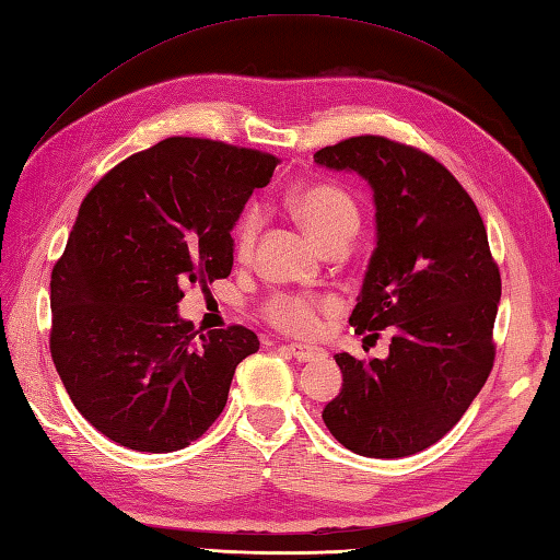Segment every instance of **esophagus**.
Segmentation results:
<instances>
[{
  "label": "esophagus",
  "mask_w": 560,
  "mask_h": 560,
  "mask_svg": "<svg viewBox=\"0 0 560 560\" xmlns=\"http://www.w3.org/2000/svg\"><path fill=\"white\" fill-rule=\"evenodd\" d=\"M284 350H288L296 362H316V359L326 357V352L320 350V347H312V345H302V342H292V345H284Z\"/></svg>",
  "instance_id": "34e87169"
}]
</instances>
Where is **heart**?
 Masks as SVG:
<instances>
[{
    "label": "heart",
    "instance_id": "b5f03b06",
    "mask_svg": "<svg viewBox=\"0 0 560 560\" xmlns=\"http://www.w3.org/2000/svg\"><path fill=\"white\" fill-rule=\"evenodd\" d=\"M290 213L318 246L330 248L347 244L359 230V208L352 196L332 184H308L290 196ZM258 234V210L242 213L232 232L234 256L248 258ZM330 308L328 300L304 294H276L266 304L264 314L272 326L292 335H312L318 328V314Z\"/></svg>",
    "mask_w": 560,
    "mask_h": 560
}]
</instances>
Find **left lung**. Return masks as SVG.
<instances>
[{
	"instance_id": "8db88e82",
	"label": "left lung",
	"mask_w": 560,
	"mask_h": 560,
	"mask_svg": "<svg viewBox=\"0 0 560 560\" xmlns=\"http://www.w3.org/2000/svg\"><path fill=\"white\" fill-rule=\"evenodd\" d=\"M314 163L357 172L374 191L376 248L350 323L366 338L390 328L385 359L335 354L342 388L323 421L357 455H415L457 424L491 374L501 272L487 228L451 172L412 145L354 136Z\"/></svg>"
}]
</instances>
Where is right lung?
I'll return each instance as SVG.
<instances>
[{"label": "right lung", "instance_id": "obj_1", "mask_svg": "<svg viewBox=\"0 0 560 560\" xmlns=\"http://www.w3.org/2000/svg\"><path fill=\"white\" fill-rule=\"evenodd\" d=\"M278 158L175 136L124 160L83 198L49 280V350L73 407L124 448L182 451L228 405L258 352L244 326L198 335L182 288L228 278L232 230Z\"/></svg>", "mask_w": 560, "mask_h": 560}]
</instances>
